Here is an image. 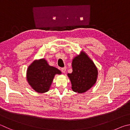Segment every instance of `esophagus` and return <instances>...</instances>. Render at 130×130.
<instances>
[{"label": "esophagus", "mask_w": 130, "mask_h": 130, "mask_svg": "<svg viewBox=\"0 0 130 130\" xmlns=\"http://www.w3.org/2000/svg\"><path fill=\"white\" fill-rule=\"evenodd\" d=\"M61 71H62V73H65V72H66V67H63V68H61Z\"/></svg>", "instance_id": "obj_1"}]
</instances>
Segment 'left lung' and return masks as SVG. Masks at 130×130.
I'll return each mask as SVG.
<instances>
[{"mask_svg": "<svg viewBox=\"0 0 130 130\" xmlns=\"http://www.w3.org/2000/svg\"><path fill=\"white\" fill-rule=\"evenodd\" d=\"M73 72L68 74L74 92L82 93L88 90L96 81L98 70L95 65L85 53L82 52L79 56L73 59Z\"/></svg>", "mask_w": 130, "mask_h": 130, "instance_id": "obj_1", "label": "left lung"}]
</instances>
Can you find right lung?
<instances>
[{
    "label": "right lung",
    "instance_id": "1",
    "mask_svg": "<svg viewBox=\"0 0 130 130\" xmlns=\"http://www.w3.org/2000/svg\"><path fill=\"white\" fill-rule=\"evenodd\" d=\"M61 72L57 68L51 67L44 59L35 61L28 67L27 77L28 83L35 91L43 93L49 90L56 74Z\"/></svg>",
    "mask_w": 130,
    "mask_h": 130
}]
</instances>
